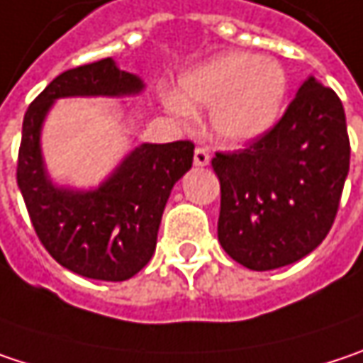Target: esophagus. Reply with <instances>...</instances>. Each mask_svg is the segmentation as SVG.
Returning a JSON list of instances; mask_svg holds the SVG:
<instances>
[{
    "label": "esophagus",
    "mask_w": 363,
    "mask_h": 363,
    "mask_svg": "<svg viewBox=\"0 0 363 363\" xmlns=\"http://www.w3.org/2000/svg\"><path fill=\"white\" fill-rule=\"evenodd\" d=\"M211 163V155L206 148H196L194 150V165L196 167H206Z\"/></svg>",
    "instance_id": "obj_1"
}]
</instances>
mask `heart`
Here are the masks:
<instances>
[{
    "instance_id": "1",
    "label": "heart",
    "mask_w": 363,
    "mask_h": 363,
    "mask_svg": "<svg viewBox=\"0 0 363 363\" xmlns=\"http://www.w3.org/2000/svg\"><path fill=\"white\" fill-rule=\"evenodd\" d=\"M285 96L287 76L277 62L229 51L186 72L177 96H165V107L182 121L194 117V107L211 109V128L220 143L246 144L277 123Z\"/></svg>"
}]
</instances>
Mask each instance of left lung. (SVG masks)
Returning <instances> with one entry per match:
<instances>
[{"instance_id":"obj_1","label":"left lung","mask_w":363,"mask_h":363,"mask_svg":"<svg viewBox=\"0 0 363 363\" xmlns=\"http://www.w3.org/2000/svg\"><path fill=\"white\" fill-rule=\"evenodd\" d=\"M345 109L310 76L285 116L238 152H217L219 242L250 271L294 264L323 244L350 173Z\"/></svg>"}]
</instances>
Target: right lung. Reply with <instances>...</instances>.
Returning <instances> with one entry per match:
<instances>
[{
  "mask_svg": "<svg viewBox=\"0 0 363 363\" xmlns=\"http://www.w3.org/2000/svg\"><path fill=\"white\" fill-rule=\"evenodd\" d=\"M144 82L111 57L60 74L30 103L18 152V188L45 250L67 271L99 281H125L157 247L169 194L192 167L194 144L144 143L91 190L53 184L40 150L45 117L65 96H136Z\"/></svg>",
  "mask_w": 363,
  "mask_h": 363,
  "instance_id": "obj_1",
  "label": "right lung"
}]
</instances>
